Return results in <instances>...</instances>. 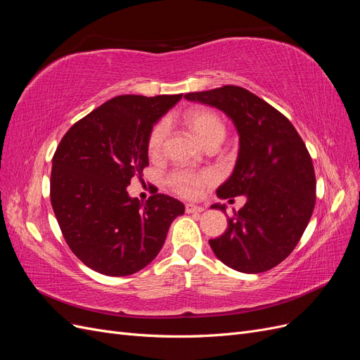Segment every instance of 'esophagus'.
<instances>
[{"instance_id":"34e87169","label":"esophagus","mask_w":360,"mask_h":360,"mask_svg":"<svg viewBox=\"0 0 360 360\" xmlns=\"http://www.w3.org/2000/svg\"><path fill=\"white\" fill-rule=\"evenodd\" d=\"M184 209H186V213H201V212H204V207L195 205V204H186V205H184Z\"/></svg>"}]
</instances>
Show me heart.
I'll return each mask as SVG.
<instances>
[{
  "mask_svg": "<svg viewBox=\"0 0 360 360\" xmlns=\"http://www.w3.org/2000/svg\"><path fill=\"white\" fill-rule=\"evenodd\" d=\"M184 124L189 127L191 132L197 136L204 146L210 143H222L226 135V127L222 118L209 110H195L184 117ZM167 138V124L163 122L156 123L151 127L147 138V151L150 158H158L162 153L163 143ZM216 180L212 171H191L179 169L171 172L167 183L169 188L184 198L198 197L200 192L210 186Z\"/></svg>",
  "mask_w": 360,
  "mask_h": 360,
  "instance_id": "obj_1",
  "label": "heart"
}]
</instances>
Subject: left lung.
I'll return each mask as SVG.
<instances>
[{"instance_id": "obj_1", "label": "left lung", "mask_w": 360, "mask_h": 360, "mask_svg": "<svg viewBox=\"0 0 360 360\" xmlns=\"http://www.w3.org/2000/svg\"><path fill=\"white\" fill-rule=\"evenodd\" d=\"M222 111L238 134L233 174L216 191L221 200L245 195L226 231L209 240L222 263L261 274L284 261L299 243L315 205V172L307 146L290 120L242 86L184 94ZM212 209L225 212V205Z\"/></svg>"}]
</instances>
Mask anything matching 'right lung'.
<instances>
[{
  "mask_svg": "<svg viewBox=\"0 0 360 360\" xmlns=\"http://www.w3.org/2000/svg\"><path fill=\"white\" fill-rule=\"evenodd\" d=\"M183 94H123L75 123L52 159L51 204L72 252L106 276L144 269L165 243L184 205L155 193L143 202L127 193L148 165L151 127Z\"/></svg>",
  "mask_w": 360,
  "mask_h": 360,
  "instance_id": "1",
  "label": "right lung"
}]
</instances>
